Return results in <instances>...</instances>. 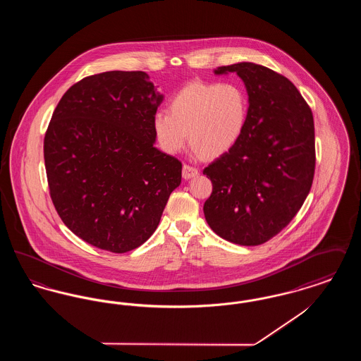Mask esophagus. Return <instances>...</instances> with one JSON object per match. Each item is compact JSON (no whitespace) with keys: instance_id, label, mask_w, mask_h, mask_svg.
<instances>
[{"instance_id":"34e87169","label":"esophagus","mask_w":361,"mask_h":361,"mask_svg":"<svg viewBox=\"0 0 361 361\" xmlns=\"http://www.w3.org/2000/svg\"><path fill=\"white\" fill-rule=\"evenodd\" d=\"M197 174H199V169H197V168L190 166V165H187V164L183 166V177H184L185 180L193 178V177H196Z\"/></svg>"}]
</instances>
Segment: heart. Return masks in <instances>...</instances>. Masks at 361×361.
<instances>
[{
  "mask_svg": "<svg viewBox=\"0 0 361 361\" xmlns=\"http://www.w3.org/2000/svg\"><path fill=\"white\" fill-rule=\"evenodd\" d=\"M246 121V100L233 84L193 82L181 89L169 104V112L153 118L155 137L164 152H181L189 139L206 158L228 152L238 140Z\"/></svg>",
  "mask_w": 361,
  "mask_h": 361,
  "instance_id": "obj_1",
  "label": "heart"
}]
</instances>
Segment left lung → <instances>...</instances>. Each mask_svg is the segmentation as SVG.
Instances as JSON below:
<instances>
[{"instance_id": "8db88e82", "label": "left lung", "mask_w": 361, "mask_h": 361, "mask_svg": "<svg viewBox=\"0 0 361 361\" xmlns=\"http://www.w3.org/2000/svg\"><path fill=\"white\" fill-rule=\"evenodd\" d=\"M215 73L240 75L249 109L235 145L203 171L212 183L204 216L224 240L256 246L288 226L309 195L312 112L288 78L265 66L240 62Z\"/></svg>"}]
</instances>
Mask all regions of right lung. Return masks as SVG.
<instances>
[{
	"label": "right lung",
	"mask_w": 361,
	"mask_h": 361,
	"mask_svg": "<svg viewBox=\"0 0 361 361\" xmlns=\"http://www.w3.org/2000/svg\"><path fill=\"white\" fill-rule=\"evenodd\" d=\"M145 71H105L70 86L44 137L52 204L87 243L112 253L152 237L183 164L154 147L162 96Z\"/></svg>",
	"instance_id": "1"
}]
</instances>
